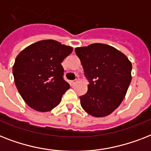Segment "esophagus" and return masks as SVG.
Segmentation results:
<instances>
[{
  "label": "esophagus",
  "mask_w": 151,
  "mask_h": 151,
  "mask_svg": "<svg viewBox=\"0 0 151 151\" xmlns=\"http://www.w3.org/2000/svg\"><path fill=\"white\" fill-rule=\"evenodd\" d=\"M76 83H77V80H75V81H70V85H72V86H73V85H75Z\"/></svg>",
  "instance_id": "obj_1"
}]
</instances>
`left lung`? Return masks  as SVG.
I'll use <instances>...</instances> for the list:
<instances>
[{"mask_svg":"<svg viewBox=\"0 0 151 151\" xmlns=\"http://www.w3.org/2000/svg\"><path fill=\"white\" fill-rule=\"evenodd\" d=\"M85 78L88 92L80 96L81 105L92 116L110 114L122 103L132 81V63L112 46L92 44L75 48Z\"/></svg>","mask_w":151,"mask_h":151,"instance_id":"1","label":"left lung"}]
</instances>
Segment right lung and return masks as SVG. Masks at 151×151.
<instances>
[{
    "instance_id": "obj_1",
    "label": "right lung",
    "mask_w": 151,
    "mask_h": 151,
    "mask_svg": "<svg viewBox=\"0 0 151 151\" xmlns=\"http://www.w3.org/2000/svg\"><path fill=\"white\" fill-rule=\"evenodd\" d=\"M73 51L54 40H43L23 49L12 67L15 85L25 103L32 109L50 111L70 88L63 79L62 62Z\"/></svg>"
}]
</instances>
